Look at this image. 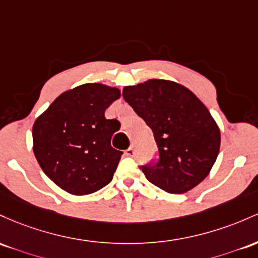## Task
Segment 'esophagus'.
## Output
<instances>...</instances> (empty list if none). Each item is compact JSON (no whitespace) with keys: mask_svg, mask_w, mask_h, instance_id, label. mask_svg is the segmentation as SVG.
I'll return each mask as SVG.
<instances>
[{"mask_svg":"<svg viewBox=\"0 0 258 258\" xmlns=\"http://www.w3.org/2000/svg\"><path fill=\"white\" fill-rule=\"evenodd\" d=\"M125 155L126 156H129V157H133V156H134L135 155V150H134V147H129V149L128 150H126V151H125Z\"/></svg>","mask_w":258,"mask_h":258,"instance_id":"obj_1","label":"esophagus"}]
</instances>
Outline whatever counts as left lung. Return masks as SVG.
Here are the masks:
<instances>
[{"mask_svg":"<svg viewBox=\"0 0 258 258\" xmlns=\"http://www.w3.org/2000/svg\"><path fill=\"white\" fill-rule=\"evenodd\" d=\"M123 97L151 128L160 158L143 167L147 180L169 194H184L210 174L221 130L191 90L166 79L125 86Z\"/></svg>","mask_w":258,"mask_h":258,"instance_id":"8db88e82","label":"left lung"}]
</instances>
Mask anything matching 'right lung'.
Wrapping results in <instances>:
<instances>
[{
  "label": "right lung",
  "instance_id": "add662e5",
  "mask_svg": "<svg viewBox=\"0 0 258 258\" xmlns=\"http://www.w3.org/2000/svg\"><path fill=\"white\" fill-rule=\"evenodd\" d=\"M120 97L115 86L88 83L67 90L33 125V150L45 174L72 195H89L111 183L121 151L111 146L119 121L105 111Z\"/></svg>",
  "mask_w": 258,
  "mask_h": 258
}]
</instances>
